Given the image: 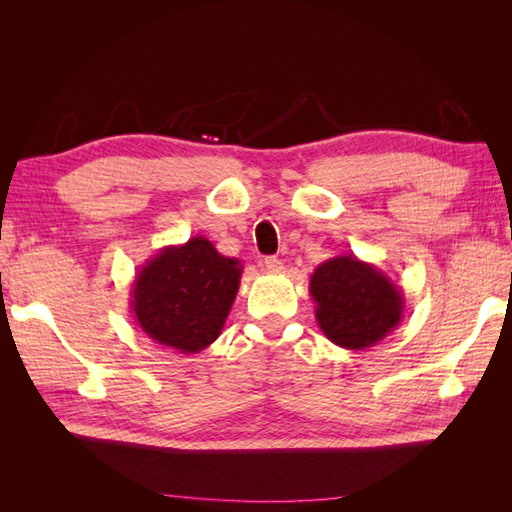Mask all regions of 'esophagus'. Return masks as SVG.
<instances>
[{
    "mask_svg": "<svg viewBox=\"0 0 512 512\" xmlns=\"http://www.w3.org/2000/svg\"><path fill=\"white\" fill-rule=\"evenodd\" d=\"M262 267H265L269 273H280L282 271V260L277 256H267L262 260Z\"/></svg>",
    "mask_w": 512,
    "mask_h": 512,
    "instance_id": "esophagus-1",
    "label": "esophagus"
}]
</instances>
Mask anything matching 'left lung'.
Returning <instances> with one entry per match:
<instances>
[{
  "label": "left lung",
  "instance_id": "8db88e82",
  "mask_svg": "<svg viewBox=\"0 0 512 512\" xmlns=\"http://www.w3.org/2000/svg\"><path fill=\"white\" fill-rule=\"evenodd\" d=\"M320 331L346 350H365L389 335L404 316L406 299L376 265L356 256L324 260L309 277Z\"/></svg>",
  "mask_w": 512,
  "mask_h": 512
}]
</instances>
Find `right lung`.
Segmentation results:
<instances>
[{
    "label": "right lung",
    "mask_w": 512,
    "mask_h": 512,
    "mask_svg": "<svg viewBox=\"0 0 512 512\" xmlns=\"http://www.w3.org/2000/svg\"><path fill=\"white\" fill-rule=\"evenodd\" d=\"M241 273V262L205 237L166 245L134 277L132 314L156 344L196 354L220 337Z\"/></svg>",
    "instance_id": "right-lung-1"
}]
</instances>
